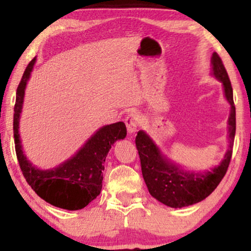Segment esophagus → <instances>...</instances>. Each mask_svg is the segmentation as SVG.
Returning <instances> with one entry per match:
<instances>
[{"instance_id":"34e87169","label":"esophagus","mask_w":251,"mask_h":251,"mask_svg":"<svg viewBox=\"0 0 251 251\" xmlns=\"http://www.w3.org/2000/svg\"><path fill=\"white\" fill-rule=\"evenodd\" d=\"M126 126H127V132L129 134H134L137 128L140 125V118L137 113H129L125 119Z\"/></svg>"}]
</instances>
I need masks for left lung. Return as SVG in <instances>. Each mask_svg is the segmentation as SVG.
<instances>
[{"label": "left lung", "mask_w": 251, "mask_h": 251, "mask_svg": "<svg viewBox=\"0 0 251 251\" xmlns=\"http://www.w3.org/2000/svg\"><path fill=\"white\" fill-rule=\"evenodd\" d=\"M212 75L223 83L224 96L231 106L227 120L229 150L224 159L210 171L190 172L171 163L144 131L138 132L135 146L140 158L144 180L152 197L170 208H183L205 200L226 176L232 155L236 132V108L232 87L226 67L217 53L211 57Z\"/></svg>", "instance_id": "8db88e82"}]
</instances>
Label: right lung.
I'll return each mask as SVG.
<instances>
[{"label": "right lung", "instance_id": "right-lung-1", "mask_svg": "<svg viewBox=\"0 0 251 251\" xmlns=\"http://www.w3.org/2000/svg\"><path fill=\"white\" fill-rule=\"evenodd\" d=\"M34 57L28 63L16 91L14 107V140L16 157L27 183L39 197L56 208L80 210L87 206L99 196L102 188V171L109 149L117 140L126 137V126L123 122L102 126L92 135L71 159L51 170L35 168L22 151L19 134L20 114L24 103L25 89L29 79Z\"/></svg>", "mask_w": 251, "mask_h": 251}]
</instances>
